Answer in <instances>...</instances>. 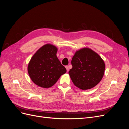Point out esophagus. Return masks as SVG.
Wrapping results in <instances>:
<instances>
[{
    "mask_svg": "<svg viewBox=\"0 0 129 129\" xmlns=\"http://www.w3.org/2000/svg\"><path fill=\"white\" fill-rule=\"evenodd\" d=\"M66 69H67V72H68L69 71V68H68V66H66Z\"/></svg>",
    "mask_w": 129,
    "mask_h": 129,
    "instance_id": "obj_1",
    "label": "esophagus"
}]
</instances>
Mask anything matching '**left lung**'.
<instances>
[{
  "label": "left lung",
  "instance_id": "1",
  "mask_svg": "<svg viewBox=\"0 0 129 129\" xmlns=\"http://www.w3.org/2000/svg\"><path fill=\"white\" fill-rule=\"evenodd\" d=\"M69 74L75 85L82 90L91 89L102 80L105 64L99 54L89 48L77 51L72 60Z\"/></svg>",
  "mask_w": 129,
  "mask_h": 129
}]
</instances>
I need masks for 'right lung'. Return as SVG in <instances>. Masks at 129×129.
<instances>
[{"label": "right lung", "mask_w": 129, "mask_h": 129, "mask_svg": "<svg viewBox=\"0 0 129 129\" xmlns=\"http://www.w3.org/2000/svg\"><path fill=\"white\" fill-rule=\"evenodd\" d=\"M57 50L55 46L47 44L31 58L28 73L32 81L39 86L45 88L53 86L67 72L56 56Z\"/></svg>", "instance_id": "add662e5"}]
</instances>
